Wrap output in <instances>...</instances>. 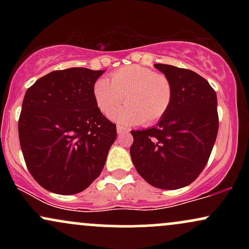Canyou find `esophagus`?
I'll return each instance as SVG.
<instances>
[{"instance_id":"esophagus-1","label":"esophagus","mask_w":249,"mask_h":249,"mask_svg":"<svg viewBox=\"0 0 249 249\" xmlns=\"http://www.w3.org/2000/svg\"><path fill=\"white\" fill-rule=\"evenodd\" d=\"M128 128L123 126V125H117V132L118 133H128Z\"/></svg>"}]
</instances>
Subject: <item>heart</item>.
Returning a JSON list of instances; mask_svg holds the SVG:
<instances>
[{
	"label": "heart",
	"instance_id": "obj_1",
	"mask_svg": "<svg viewBox=\"0 0 249 249\" xmlns=\"http://www.w3.org/2000/svg\"><path fill=\"white\" fill-rule=\"evenodd\" d=\"M99 110L110 116L123 100L127 105L112 117L116 121L142 125L159 122L172 104L174 89L171 79L142 65H127L102 78L93 87Z\"/></svg>",
	"mask_w": 249,
	"mask_h": 249
}]
</instances>
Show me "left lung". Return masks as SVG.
<instances>
[{"label":"left lung","instance_id":"1","mask_svg":"<svg viewBox=\"0 0 249 249\" xmlns=\"http://www.w3.org/2000/svg\"><path fill=\"white\" fill-rule=\"evenodd\" d=\"M154 67L171 79L172 104L156 126L131 131V158L145 181L162 190L187 186L206 166L219 128L216 93L204 77L168 64Z\"/></svg>","mask_w":249,"mask_h":249}]
</instances>
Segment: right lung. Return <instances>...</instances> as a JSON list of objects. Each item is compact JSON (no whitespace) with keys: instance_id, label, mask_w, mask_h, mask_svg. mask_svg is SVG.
<instances>
[{"instance_id":"right-lung-1","label":"right lung","mask_w":249,"mask_h":249,"mask_svg":"<svg viewBox=\"0 0 249 249\" xmlns=\"http://www.w3.org/2000/svg\"><path fill=\"white\" fill-rule=\"evenodd\" d=\"M104 71L56 70L25 92L18 137L33 178L50 192L79 193L101 174L116 124L101 112L93 87Z\"/></svg>"}]
</instances>
